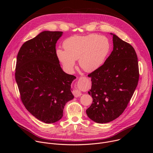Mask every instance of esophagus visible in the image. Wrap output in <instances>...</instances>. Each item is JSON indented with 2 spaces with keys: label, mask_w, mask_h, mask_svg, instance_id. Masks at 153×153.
<instances>
[{
  "label": "esophagus",
  "mask_w": 153,
  "mask_h": 153,
  "mask_svg": "<svg viewBox=\"0 0 153 153\" xmlns=\"http://www.w3.org/2000/svg\"><path fill=\"white\" fill-rule=\"evenodd\" d=\"M73 93L74 94V96L76 97H80L81 95H82V93L79 91L78 90H74L73 91Z\"/></svg>",
  "instance_id": "esophagus-1"
}]
</instances>
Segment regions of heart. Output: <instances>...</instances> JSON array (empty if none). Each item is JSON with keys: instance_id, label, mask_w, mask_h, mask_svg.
I'll use <instances>...</instances> for the list:
<instances>
[{"instance_id": "obj_1", "label": "heart", "mask_w": 153, "mask_h": 153, "mask_svg": "<svg viewBox=\"0 0 153 153\" xmlns=\"http://www.w3.org/2000/svg\"><path fill=\"white\" fill-rule=\"evenodd\" d=\"M63 47L65 50H56V55L69 72L73 71L78 59L80 67L85 71L91 73L98 70L111 50L109 40L98 34L69 37L65 40Z\"/></svg>"}]
</instances>
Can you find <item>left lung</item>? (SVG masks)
<instances>
[{
  "mask_svg": "<svg viewBox=\"0 0 153 153\" xmlns=\"http://www.w3.org/2000/svg\"><path fill=\"white\" fill-rule=\"evenodd\" d=\"M113 36V50L104 63L88 75L91 88L88 92L93 103L86 110L88 117L99 123L114 120L124 111L138 84L136 53L128 43Z\"/></svg>",
  "mask_w": 153,
  "mask_h": 153,
  "instance_id": "obj_1",
  "label": "left lung"
}]
</instances>
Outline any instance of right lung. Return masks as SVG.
<instances>
[{"mask_svg":"<svg viewBox=\"0 0 153 153\" xmlns=\"http://www.w3.org/2000/svg\"><path fill=\"white\" fill-rule=\"evenodd\" d=\"M61 31H44L25 42L17 56L15 77L27 110L46 123L59 121L72 100L71 84L76 78L62 69L56 44Z\"/></svg>","mask_w":153,"mask_h":153,"instance_id":"add662e5","label":"right lung"}]
</instances>
